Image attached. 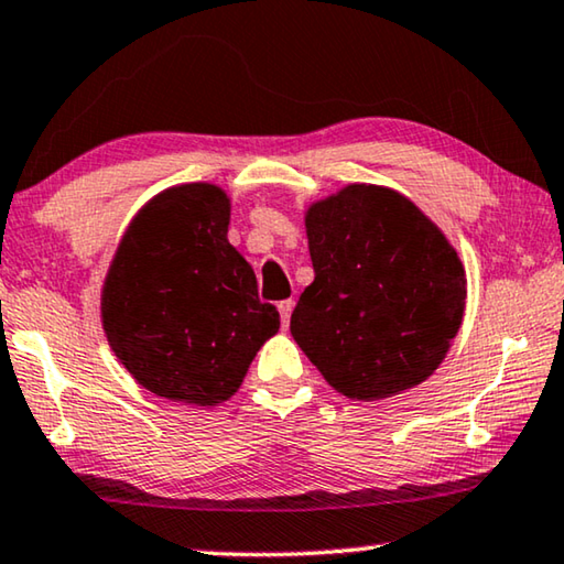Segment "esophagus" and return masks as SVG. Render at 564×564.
Wrapping results in <instances>:
<instances>
[{
    "instance_id": "esophagus-1",
    "label": "esophagus",
    "mask_w": 564,
    "mask_h": 564,
    "mask_svg": "<svg viewBox=\"0 0 564 564\" xmlns=\"http://www.w3.org/2000/svg\"><path fill=\"white\" fill-rule=\"evenodd\" d=\"M291 311H293V301H291V299L279 303V314H281V324H283V326H289V321H291Z\"/></svg>"
}]
</instances>
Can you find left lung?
I'll return each mask as SVG.
<instances>
[{"instance_id": "obj_1", "label": "left lung", "mask_w": 564, "mask_h": 564, "mask_svg": "<svg viewBox=\"0 0 564 564\" xmlns=\"http://www.w3.org/2000/svg\"><path fill=\"white\" fill-rule=\"evenodd\" d=\"M314 283L291 334L348 399L406 391L444 361L467 299L464 268L442 230L404 195L348 185L311 205Z\"/></svg>"}]
</instances>
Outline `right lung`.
Here are the masks:
<instances>
[{"mask_svg":"<svg viewBox=\"0 0 564 564\" xmlns=\"http://www.w3.org/2000/svg\"><path fill=\"white\" fill-rule=\"evenodd\" d=\"M228 220L220 187H170L130 223L107 273V341L142 387L170 401L213 406L234 397L281 326L228 243Z\"/></svg>","mask_w":564,"mask_h":564,"instance_id":"right-lung-1","label":"right lung"}]
</instances>
